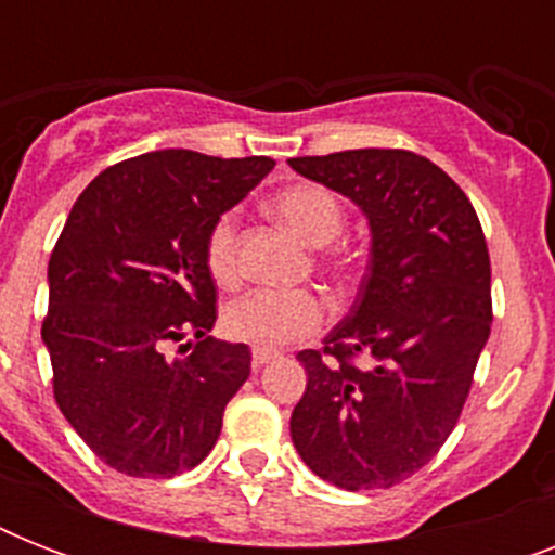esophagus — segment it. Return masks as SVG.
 Segmentation results:
<instances>
[{
	"mask_svg": "<svg viewBox=\"0 0 555 555\" xmlns=\"http://www.w3.org/2000/svg\"><path fill=\"white\" fill-rule=\"evenodd\" d=\"M279 357V351H273V348H253V369L259 371L261 365L273 363Z\"/></svg>",
	"mask_w": 555,
	"mask_h": 555,
	"instance_id": "obj_1",
	"label": "esophagus"
}]
</instances>
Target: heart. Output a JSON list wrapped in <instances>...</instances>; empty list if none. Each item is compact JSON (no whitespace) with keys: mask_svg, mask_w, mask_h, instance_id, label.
<instances>
[{"mask_svg":"<svg viewBox=\"0 0 555 555\" xmlns=\"http://www.w3.org/2000/svg\"><path fill=\"white\" fill-rule=\"evenodd\" d=\"M273 209L282 221L294 227L305 242L325 247L346 224V209L328 186L294 184L273 198ZM204 259L216 282L230 285L238 276V224L235 212H221L212 221L204 242ZM325 305L311 291H273L256 287L233 299L224 308L221 325L227 337L250 343L256 348H279L302 339L320 328Z\"/></svg>","mask_w":555,"mask_h":555,"instance_id":"b5f03b06","label":"heart"}]
</instances>
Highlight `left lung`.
Listing matches in <instances>:
<instances>
[{
	"mask_svg": "<svg viewBox=\"0 0 555 555\" xmlns=\"http://www.w3.org/2000/svg\"><path fill=\"white\" fill-rule=\"evenodd\" d=\"M369 221V270L322 351H299L308 386L291 438L322 481L386 490L435 457L473 386L492 325L490 253L464 190L405 150L291 158ZM364 354V365L350 360Z\"/></svg>",
	"mask_w": 555,
	"mask_h": 555,
	"instance_id": "1",
	"label": "left lung"
}]
</instances>
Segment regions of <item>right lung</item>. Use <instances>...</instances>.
Wrapping results in <instances>:
<instances>
[{
  "label": "right lung",
  "instance_id": "obj_1",
  "mask_svg": "<svg viewBox=\"0 0 555 555\" xmlns=\"http://www.w3.org/2000/svg\"><path fill=\"white\" fill-rule=\"evenodd\" d=\"M276 160L146 152L108 167L74 201L48 261L42 343L65 421L112 469L172 478L221 435L250 348L207 337L216 285L204 259L212 221ZM196 337L169 358L166 348Z\"/></svg>",
  "mask_w": 555,
  "mask_h": 555
}]
</instances>
